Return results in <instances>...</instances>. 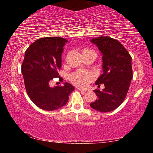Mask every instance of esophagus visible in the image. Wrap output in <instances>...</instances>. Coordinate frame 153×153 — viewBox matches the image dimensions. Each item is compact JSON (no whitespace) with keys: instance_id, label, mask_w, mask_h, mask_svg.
<instances>
[{"instance_id":"obj_1","label":"esophagus","mask_w":153,"mask_h":153,"mask_svg":"<svg viewBox=\"0 0 153 153\" xmlns=\"http://www.w3.org/2000/svg\"><path fill=\"white\" fill-rule=\"evenodd\" d=\"M77 89L78 90H79V91H81V92L82 93V94H84V93L86 92V90H82V89H80V88H77Z\"/></svg>"}]
</instances>
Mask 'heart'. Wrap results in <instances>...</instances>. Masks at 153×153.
I'll return each mask as SVG.
<instances>
[{
  "instance_id": "obj_1",
  "label": "heart",
  "mask_w": 153,
  "mask_h": 153,
  "mask_svg": "<svg viewBox=\"0 0 153 153\" xmlns=\"http://www.w3.org/2000/svg\"><path fill=\"white\" fill-rule=\"evenodd\" d=\"M94 78V74L91 71L77 70L70 76V80L74 84L80 88H85Z\"/></svg>"
}]
</instances>
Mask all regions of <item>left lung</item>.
Masks as SVG:
<instances>
[{
	"instance_id": "1",
	"label": "left lung",
	"mask_w": 153,
	"mask_h": 153,
	"mask_svg": "<svg viewBox=\"0 0 153 153\" xmlns=\"http://www.w3.org/2000/svg\"><path fill=\"white\" fill-rule=\"evenodd\" d=\"M102 54L103 74L96 82L104 84L102 91L94 92L97 99L90 103V107L100 112H110L121 105L128 94L133 73L131 56L118 40L108 36H100L92 39Z\"/></svg>"
}]
</instances>
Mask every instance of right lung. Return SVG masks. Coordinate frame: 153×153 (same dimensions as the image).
Segmentation results:
<instances>
[{
    "instance_id": "obj_1",
    "label": "right lung",
    "mask_w": 153,
    "mask_h": 153,
    "mask_svg": "<svg viewBox=\"0 0 153 153\" xmlns=\"http://www.w3.org/2000/svg\"><path fill=\"white\" fill-rule=\"evenodd\" d=\"M68 40L60 37L42 38L25 51L22 65L25 90L31 100L43 110L54 111L62 107L74 90V87L67 82L64 86H49L55 77L63 82L58 71L61 67V54Z\"/></svg>"
}]
</instances>
